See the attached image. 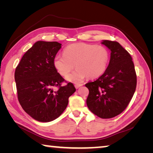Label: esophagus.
<instances>
[{
  "label": "esophagus",
  "instance_id": "1",
  "mask_svg": "<svg viewBox=\"0 0 153 153\" xmlns=\"http://www.w3.org/2000/svg\"><path fill=\"white\" fill-rule=\"evenodd\" d=\"M83 84H75V87H76V88H79L80 87V86H82Z\"/></svg>",
  "mask_w": 153,
  "mask_h": 153
}]
</instances>
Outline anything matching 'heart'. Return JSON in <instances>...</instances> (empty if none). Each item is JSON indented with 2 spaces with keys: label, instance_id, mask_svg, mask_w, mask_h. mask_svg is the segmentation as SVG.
<instances>
[{
  "label": "heart",
  "instance_id": "heart-1",
  "mask_svg": "<svg viewBox=\"0 0 153 153\" xmlns=\"http://www.w3.org/2000/svg\"><path fill=\"white\" fill-rule=\"evenodd\" d=\"M64 55H56L53 65L61 76L69 82L79 84L85 77L97 78L105 73L109 61V53L105 46L84 42L74 43L66 46Z\"/></svg>",
  "mask_w": 153,
  "mask_h": 153
}]
</instances>
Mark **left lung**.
Wrapping results in <instances>:
<instances>
[{
  "instance_id": "left-lung-1",
  "label": "left lung",
  "mask_w": 153,
  "mask_h": 153,
  "mask_svg": "<svg viewBox=\"0 0 153 153\" xmlns=\"http://www.w3.org/2000/svg\"><path fill=\"white\" fill-rule=\"evenodd\" d=\"M111 51L107 69L94 82L86 84L89 90L86 103L94 115L102 119L113 118L128 107L136 88V74L131 55L120 43L102 40Z\"/></svg>"
}]
</instances>
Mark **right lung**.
<instances>
[{
  "label": "right lung",
  "mask_w": 153,
  "mask_h": 153,
  "mask_svg": "<svg viewBox=\"0 0 153 153\" xmlns=\"http://www.w3.org/2000/svg\"><path fill=\"white\" fill-rule=\"evenodd\" d=\"M61 48L57 42L38 41L25 53L15 71L17 97L28 115L40 122L59 117L65 109L69 97L76 91L74 84H61L65 79L53 65ZM53 87H58L54 91Z\"/></svg>",
  "instance_id": "obj_1"
}]
</instances>
